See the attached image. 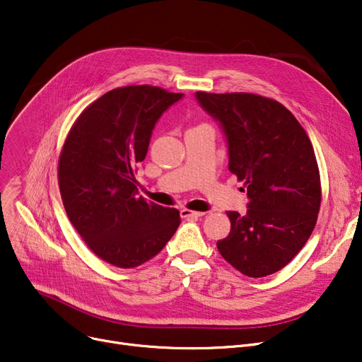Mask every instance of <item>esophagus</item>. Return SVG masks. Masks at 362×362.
Returning <instances> with one entry per match:
<instances>
[{
  "label": "esophagus",
  "mask_w": 362,
  "mask_h": 362,
  "mask_svg": "<svg viewBox=\"0 0 362 362\" xmlns=\"http://www.w3.org/2000/svg\"><path fill=\"white\" fill-rule=\"evenodd\" d=\"M180 216L183 218H198V217H202L204 213L192 211V210H187V208H183V210H180Z\"/></svg>",
  "instance_id": "esophagus-1"
}]
</instances>
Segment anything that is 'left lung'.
<instances>
[{"instance_id":"obj_1","label":"left lung","mask_w":362,"mask_h":362,"mask_svg":"<svg viewBox=\"0 0 362 362\" xmlns=\"http://www.w3.org/2000/svg\"><path fill=\"white\" fill-rule=\"evenodd\" d=\"M220 122L229 170L243 182L248 211H227L230 233L217 242L221 257L248 277L270 276L310 239L320 211L321 183L314 148L293 114L255 93L197 92Z\"/></svg>"}]
</instances>
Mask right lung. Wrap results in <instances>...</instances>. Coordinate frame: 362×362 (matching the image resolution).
<instances>
[{
    "label": "right lung",
    "mask_w": 362,
    "mask_h": 362,
    "mask_svg": "<svg viewBox=\"0 0 362 362\" xmlns=\"http://www.w3.org/2000/svg\"><path fill=\"white\" fill-rule=\"evenodd\" d=\"M182 97L151 85L116 88L82 111L64 141L59 186L67 217L89 250L119 269L156 257L180 224L176 208L136 195L135 165L161 114Z\"/></svg>",
    "instance_id": "right-lung-1"
}]
</instances>
